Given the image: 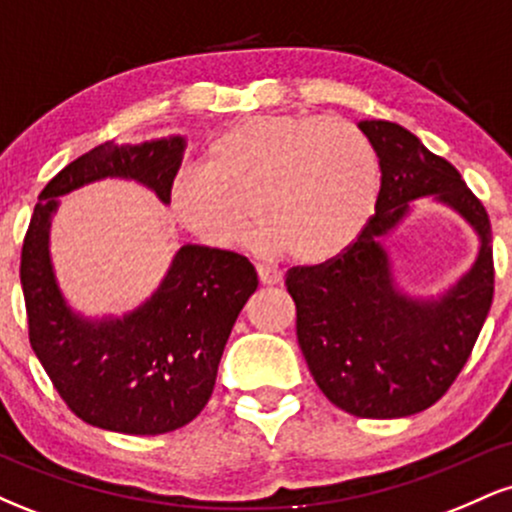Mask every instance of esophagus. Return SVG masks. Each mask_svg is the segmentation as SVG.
<instances>
[{"mask_svg":"<svg viewBox=\"0 0 512 512\" xmlns=\"http://www.w3.org/2000/svg\"><path fill=\"white\" fill-rule=\"evenodd\" d=\"M257 276H260L264 286H274L284 281V274H281L276 267H267V264H257Z\"/></svg>","mask_w":512,"mask_h":512,"instance_id":"esophagus-1","label":"esophagus"}]
</instances>
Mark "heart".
I'll list each match as a JSON object with an SVG mask.
<instances>
[{
    "mask_svg": "<svg viewBox=\"0 0 512 512\" xmlns=\"http://www.w3.org/2000/svg\"><path fill=\"white\" fill-rule=\"evenodd\" d=\"M378 195V156L356 125L339 117L255 115L211 139L204 168L175 178L170 209L214 248L240 243L255 216L262 223L255 245L264 255L291 250L322 262L361 236Z\"/></svg>",
    "mask_w": 512,
    "mask_h": 512,
    "instance_id": "b5f03b06",
    "label": "heart"
}]
</instances>
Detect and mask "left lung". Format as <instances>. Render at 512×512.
Returning <instances> with one entry per match:
<instances>
[{
    "label": "left lung",
    "instance_id": "8db88e82",
    "mask_svg": "<svg viewBox=\"0 0 512 512\" xmlns=\"http://www.w3.org/2000/svg\"><path fill=\"white\" fill-rule=\"evenodd\" d=\"M380 161L375 216L342 255L293 267L298 344L317 387L361 419H402L436 404L472 354L493 301L491 221L452 163L409 129L361 120ZM428 196L457 210L480 236L478 260L438 299L396 289L382 240Z\"/></svg>",
    "mask_w": 512,
    "mask_h": 512
}]
</instances>
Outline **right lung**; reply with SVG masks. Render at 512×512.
Returning a JSON list of instances; mask_svg holds the SVG:
<instances>
[{
	"label": "right lung",
	"instance_id": "obj_1",
	"mask_svg": "<svg viewBox=\"0 0 512 512\" xmlns=\"http://www.w3.org/2000/svg\"><path fill=\"white\" fill-rule=\"evenodd\" d=\"M185 137L105 142L64 166L38 195L21 250L28 339L67 407L86 424L127 436H158L207 407L238 313L257 272L238 252L182 245L151 298L122 317L74 313L50 260V221L62 195L122 178L170 204Z\"/></svg>",
	"mask_w": 512,
	"mask_h": 512
}]
</instances>
